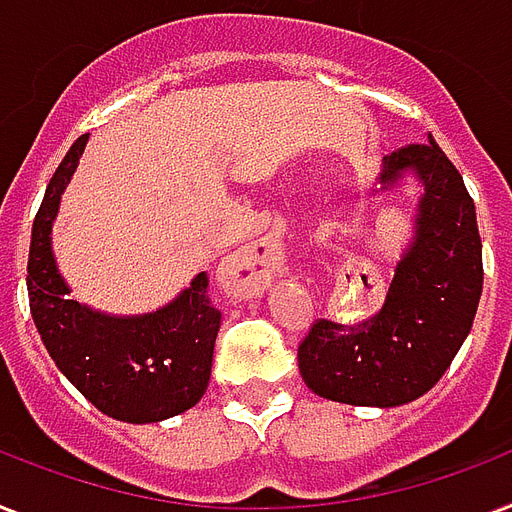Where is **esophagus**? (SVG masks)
Listing matches in <instances>:
<instances>
[{"label":"esophagus","mask_w":512,"mask_h":512,"mask_svg":"<svg viewBox=\"0 0 512 512\" xmlns=\"http://www.w3.org/2000/svg\"><path fill=\"white\" fill-rule=\"evenodd\" d=\"M285 251L275 237H261L256 243L245 245L232 261V283L240 291L259 293L267 288L272 277L283 269Z\"/></svg>","instance_id":"34e87169"}]
</instances>
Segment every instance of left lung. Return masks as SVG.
<instances>
[{"label": "left lung", "mask_w": 512, "mask_h": 512, "mask_svg": "<svg viewBox=\"0 0 512 512\" xmlns=\"http://www.w3.org/2000/svg\"><path fill=\"white\" fill-rule=\"evenodd\" d=\"M414 170L425 184L417 237L384 304L355 326L315 320L299 344V371L315 395L390 408L425 395L473 326L483 288L473 197L433 138L384 157V186Z\"/></svg>", "instance_id": "left-lung-1"}]
</instances>
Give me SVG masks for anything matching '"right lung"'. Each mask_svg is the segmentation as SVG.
I'll use <instances>...</instances> for the list:
<instances>
[{"label":"right lung","mask_w":512,"mask_h":512,"mask_svg":"<svg viewBox=\"0 0 512 512\" xmlns=\"http://www.w3.org/2000/svg\"><path fill=\"white\" fill-rule=\"evenodd\" d=\"M85 144L87 133L71 144L34 216L26 267L31 315L55 366L98 411L133 425L160 422L192 408L208 390L221 310L208 296V272L144 318H109L69 299L50 229Z\"/></svg>","instance_id":"right-lung-1"}]
</instances>
